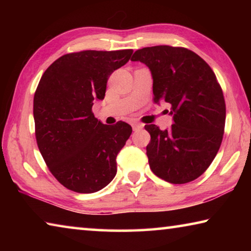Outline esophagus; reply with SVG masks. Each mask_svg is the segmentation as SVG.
I'll return each instance as SVG.
<instances>
[{
    "instance_id": "1",
    "label": "esophagus",
    "mask_w": 251,
    "mask_h": 251,
    "mask_svg": "<svg viewBox=\"0 0 251 251\" xmlns=\"http://www.w3.org/2000/svg\"><path fill=\"white\" fill-rule=\"evenodd\" d=\"M131 126H133V129H134L135 131L142 129L143 127H144V125H143V124H139V123H134V124L131 125Z\"/></svg>"
}]
</instances>
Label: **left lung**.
<instances>
[{
	"label": "left lung",
	"instance_id": "1",
	"mask_svg": "<svg viewBox=\"0 0 251 251\" xmlns=\"http://www.w3.org/2000/svg\"><path fill=\"white\" fill-rule=\"evenodd\" d=\"M130 61L146 64L152 75L155 104L171 105L174 124L151 134L146 154L151 172L172 184L201 176L222 145L226 121L223 90L211 67L193 50L158 45L137 50Z\"/></svg>",
	"mask_w": 251,
	"mask_h": 251
}]
</instances>
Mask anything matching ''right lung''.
I'll return each instance as SVG.
<instances>
[{
    "label": "right lung",
    "instance_id": "1",
    "mask_svg": "<svg viewBox=\"0 0 251 251\" xmlns=\"http://www.w3.org/2000/svg\"><path fill=\"white\" fill-rule=\"evenodd\" d=\"M131 54L133 50L69 53L42 75L33 101L36 143L50 172L67 189L99 192L116 175V157L131 127L122 121L105 125L92 107Z\"/></svg>",
    "mask_w": 251,
    "mask_h": 251
}]
</instances>
